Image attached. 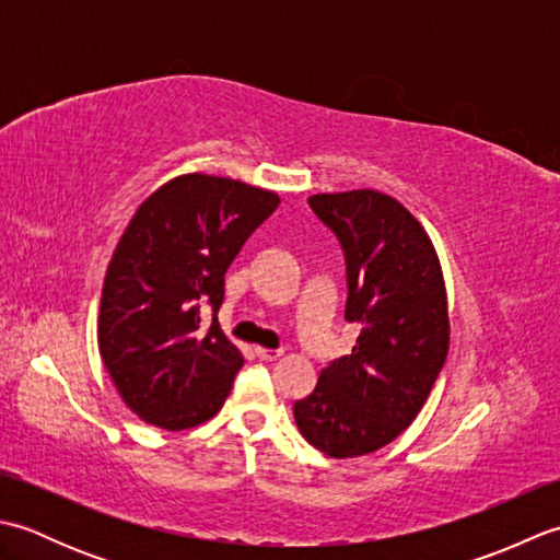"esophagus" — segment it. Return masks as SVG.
I'll return each instance as SVG.
<instances>
[{"mask_svg":"<svg viewBox=\"0 0 560 560\" xmlns=\"http://www.w3.org/2000/svg\"><path fill=\"white\" fill-rule=\"evenodd\" d=\"M255 355L259 361H277L281 351H271V349H261V347H255Z\"/></svg>","mask_w":560,"mask_h":560,"instance_id":"obj_1","label":"esophagus"}]
</instances>
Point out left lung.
Returning <instances> with one entry per match:
<instances>
[{"label": "left lung", "instance_id": "8db88e82", "mask_svg": "<svg viewBox=\"0 0 560 560\" xmlns=\"http://www.w3.org/2000/svg\"><path fill=\"white\" fill-rule=\"evenodd\" d=\"M307 205L337 235L347 261L349 355L331 361L293 404L295 425L325 455L361 457L419 416L443 371L450 319L443 269L423 225L375 189L313 195Z\"/></svg>", "mask_w": 560, "mask_h": 560}]
</instances>
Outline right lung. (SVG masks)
Masks as SVG:
<instances>
[{"label":"right lung","mask_w":560,"mask_h":560,"mask_svg":"<svg viewBox=\"0 0 560 560\" xmlns=\"http://www.w3.org/2000/svg\"><path fill=\"white\" fill-rule=\"evenodd\" d=\"M279 195L189 173L159 187L129 221L103 281L98 349L141 421L185 431L209 421L243 368L219 327L223 273ZM214 307L200 325L198 305Z\"/></svg>","instance_id":"1"}]
</instances>
